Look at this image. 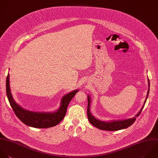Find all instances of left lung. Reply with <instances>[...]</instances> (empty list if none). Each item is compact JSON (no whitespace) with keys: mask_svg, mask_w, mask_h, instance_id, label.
Returning a JSON list of instances; mask_svg holds the SVG:
<instances>
[{"mask_svg":"<svg viewBox=\"0 0 158 158\" xmlns=\"http://www.w3.org/2000/svg\"><path fill=\"white\" fill-rule=\"evenodd\" d=\"M148 86L149 89L148 91V94L146 96V100L144 102L143 106H142L141 110L139 111V112L135 115V117H133L131 118H128V119H125V120H113V121H110V122H103L101 121L97 118H96L90 112L89 110V107H90V104H91V98L89 95H88V108H87V115H88V118L89 121V122L94 125V127H97L98 128L102 130H108V131H116V130H119L122 129L126 128L130 125H131L136 120V117H138L141 112L145 104V102L146 101V99L148 96V94L149 92V80L148 79Z\"/></svg>","mask_w":158,"mask_h":158,"instance_id":"left-lung-1","label":"left lung"}]
</instances>
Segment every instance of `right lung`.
<instances>
[{
    "mask_svg": "<svg viewBox=\"0 0 158 158\" xmlns=\"http://www.w3.org/2000/svg\"><path fill=\"white\" fill-rule=\"evenodd\" d=\"M9 74L6 80V93L10 104L17 117L25 125L35 128H46L56 126L64 118L68 105L75 94L79 91H73L62 98L59 109L54 112H36L27 110L20 107L14 101L9 85Z\"/></svg>",
    "mask_w": 158,
    "mask_h": 158,
    "instance_id": "obj_1",
    "label": "right lung"
}]
</instances>
